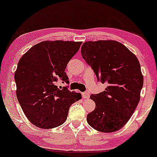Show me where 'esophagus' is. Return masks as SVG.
Wrapping results in <instances>:
<instances>
[{
	"label": "esophagus",
	"mask_w": 157,
	"mask_h": 157,
	"mask_svg": "<svg viewBox=\"0 0 157 157\" xmlns=\"http://www.w3.org/2000/svg\"><path fill=\"white\" fill-rule=\"evenodd\" d=\"M82 96L83 97L84 99H89V93L87 92V91H86V92H83L82 94Z\"/></svg>",
	"instance_id": "1"
}]
</instances>
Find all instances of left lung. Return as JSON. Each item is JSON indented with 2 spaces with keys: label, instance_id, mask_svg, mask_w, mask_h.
I'll return each instance as SVG.
<instances>
[{
  "label": "left lung",
  "instance_id": "1",
  "mask_svg": "<svg viewBox=\"0 0 157 157\" xmlns=\"http://www.w3.org/2000/svg\"><path fill=\"white\" fill-rule=\"evenodd\" d=\"M81 55L91 67L97 80L106 83L103 92L91 94L95 109L87 115L89 125L101 132L120 130L137 106L143 76L136 57L115 40L87 41Z\"/></svg>",
  "mask_w": 157,
  "mask_h": 157
}]
</instances>
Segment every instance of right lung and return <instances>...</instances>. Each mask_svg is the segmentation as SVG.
<instances>
[{
	"label": "right lung",
	"mask_w": 157,
	"mask_h": 157,
	"mask_svg": "<svg viewBox=\"0 0 157 157\" xmlns=\"http://www.w3.org/2000/svg\"><path fill=\"white\" fill-rule=\"evenodd\" d=\"M82 42L44 41L20 59L15 73L16 94L28 120L40 128L63 124L70 106L82 98L80 93L57 89L58 80L68 84L66 66Z\"/></svg>",
	"instance_id": "add662e5"
}]
</instances>
